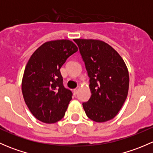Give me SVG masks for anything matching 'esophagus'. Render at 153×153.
Listing matches in <instances>:
<instances>
[{"label": "esophagus", "instance_id": "esophagus-1", "mask_svg": "<svg viewBox=\"0 0 153 153\" xmlns=\"http://www.w3.org/2000/svg\"><path fill=\"white\" fill-rule=\"evenodd\" d=\"M73 92H74V94H75V95H76L77 92H78V88H75V89H74Z\"/></svg>", "mask_w": 153, "mask_h": 153}]
</instances>
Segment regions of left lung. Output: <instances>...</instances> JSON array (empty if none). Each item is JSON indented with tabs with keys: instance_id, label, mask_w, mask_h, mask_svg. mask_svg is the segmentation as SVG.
<instances>
[{
	"instance_id": "8db88e82",
	"label": "left lung",
	"mask_w": 153,
	"mask_h": 153,
	"mask_svg": "<svg viewBox=\"0 0 153 153\" xmlns=\"http://www.w3.org/2000/svg\"><path fill=\"white\" fill-rule=\"evenodd\" d=\"M89 78L91 97L83 107L89 119L106 122L115 118L126 101L129 72L121 55L100 40L74 39Z\"/></svg>"
}]
</instances>
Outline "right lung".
<instances>
[{
  "mask_svg": "<svg viewBox=\"0 0 153 153\" xmlns=\"http://www.w3.org/2000/svg\"><path fill=\"white\" fill-rule=\"evenodd\" d=\"M78 47L69 40L47 41L31 55L21 84L23 96L32 115L53 124L65 115L72 93L63 85L60 69Z\"/></svg>",
  "mask_w": 153,
  "mask_h": 153,
  "instance_id": "obj_1",
  "label": "right lung"
}]
</instances>
